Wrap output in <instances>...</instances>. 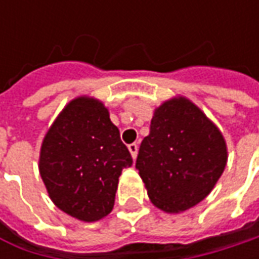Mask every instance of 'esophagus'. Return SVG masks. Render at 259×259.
<instances>
[{"instance_id":"esophagus-1","label":"esophagus","mask_w":259,"mask_h":259,"mask_svg":"<svg viewBox=\"0 0 259 259\" xmlns=\"http://www.w3.org/2000/svg\"><path fill=\"white\" fill-rule=\"evenodd\" d=\"M128 150H130V153L133 155V158H135V157H137V153H138V145L135 144V143H133V144L128 145Z\"/></svg>"}]
</instances>
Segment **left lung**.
I'll return each mask as SVG.
<instances>
[{
  "instance_id": "8db88e82",
  "label": "left lung",
  "mask_w": 259,
  "mask_h": 259,
  "mask_svg": "<svg viewBox=\"0 0 259 259\" xmlns=\"http://www.w3.org/2000/svg\"><path fill=\"white\" fill-rule=\"evenodd\" d=\"M225 165L226 144L221 131L184 98L155 109L135 161L151 202L168 213L202 202Z\"/></svg>"
}]
</instances>
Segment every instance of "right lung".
<instances>
[{
  "label": "right lung",
  "instance_id": "right-lung-1",
  "mask_svg": "<svg viewBox=\"0 0 259 259\" xmlns=\"http://www.w3.org/2000/svg\"><path fill=\"white\" fill-rule=\"evenodd\" d=\"M131 165L133 157L108 109L91 98H77L66 106L40 153V174L52 200L85 222L112 210L118 179Z\"/></svg>",
  "mask_w": 259,
  "mask_h": 259
}]
</instances>
